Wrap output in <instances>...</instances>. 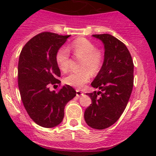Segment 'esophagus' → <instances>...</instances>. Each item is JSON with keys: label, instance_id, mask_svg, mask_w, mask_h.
Here are the masks:
<instances>
[{"label": "esophagus", "instance_id": "obj_1", "mask_svg": "<svg viewBox=\"0 0 156 156\" xmlns=\"http://www.w3.org/2000/svg\"><path fill=\"white\" fill-rule=\"evenodd\" d=\"M76 96L77 97H80L82 96V95H83V92H82V91L79 90V89H76Z\"/></svg>", "mask_w": 156, "mask_h": 156}]
</instances>
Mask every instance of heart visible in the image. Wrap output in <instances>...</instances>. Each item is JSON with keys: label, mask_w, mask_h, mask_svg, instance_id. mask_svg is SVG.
I'll list each match as a JSON object with an SVG mask.
<instances>
[{"label": "heart", "mask_w": 156, "mask_h": 156, "mask_svg": "<svg viewBox=\"0 0 156 156\" xmlns=\"http://www.w3.org/2000/svg\"><path fill=\"white\" fill-rule=\"evenodd\" d=\"M73 54L77 58H82L81 68L80 72H71L64 78V83L70 86L82 88L90 80L91 73L95 74L102 65V55L96 50L95 44L86 38H80L73 42L70 46ZM56 62L62 71L68 70L70 64V55L67 48L62 47L56 54Z\"/></svg>", "instance_id": "1"}]
</instances>
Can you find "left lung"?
I'll return each instance as SVG.
<instances>
[{"instance_id": "left-lung-1", "label": "left lung", "mask_w": 156, "mask_h": 156, "mask_svg": "<svg viewBox=\"0 0 156 156\" xmlns=\"http://www.w3.org/2000/svg\"><path fill=\"white\" fill-rule=\"evenodd\" d=\"M104 44V61L87 93L92 104L85 111L86 124L96 130L111 127L126 108L133 86V63L125 44L109 34L92 35ZM100 96L98 97V95Z\"/></svg>"}]
</instances>
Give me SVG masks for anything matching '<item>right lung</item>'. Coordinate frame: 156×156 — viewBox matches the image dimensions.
I'll use <instances>...</instances> for the list:
<instances>
[{"instance_id":"add662e5","label":"right lung","mask_w":156,"mask_h":156,"mask_svg":"<svg viewBox=\"0 0 156 156\" xmlns=\"http://www.w3.org/2000/svg\"><path fill=\"white\" fill-rule=\"evenodd\" d=\"M70 35L42 32L23 48L18 63V86L23 105L31 119L46 128L63 121L64 107L76 96V91L65 85L58 92L49 85L60 83L61 72L56 54Z\"/></svg>"}]
</instances>
